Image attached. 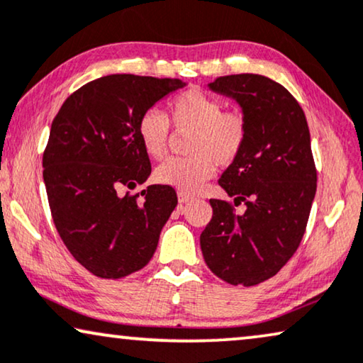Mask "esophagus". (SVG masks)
<instances>
[{
	"instance_id": "34e87169",
	"label": "esophagus",
	"mask_w": 363,
	"mask_h": 363,
	"mask_svg": "<svg viewBox=\"0 0 363 363\" xmlns=\"http://www.w3.org/2000/svg\"><path fill=\"white\" fill-rule=\"evenodd\" d=\"M177 197H179V202H181V203H187V202L192 201V197L189 196V194H184V192L177 194Z\"/></svg>"
}]
</instances>
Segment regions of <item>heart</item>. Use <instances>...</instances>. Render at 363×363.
<instances>
[{"label": "heart", "mask_w": 363, "mask_h": 363, "mask_svg": "<svg viewBox=\"0 0 363 363\" xmlns=\"http://www.w3.org/2000/svg\"><path fill=\"white\" fill-rule=\"evenodd\" d=\"M222 101L206 91L189 89L169 101L171 123L179 131H191L187 157H171L156 167L155 179L162 186L194 194L216 172L230 166L242 155L248 138V123L240 110H222ZM138 138L152 160H161L169 141V120L160 110L150 108L138 120Z\"/></svg>", "instance_id": "b5f03b06"}]
</instances>
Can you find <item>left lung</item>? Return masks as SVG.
Listing matches in <instances>:
<instances>
[{"instance_id": "8db88e82", "label": "left lung", "mask_w": 363, "mask_h": 363, "mask_svg": "<svg viewBox=\"0 0 363 363\" xmlns=\"http://www.w3.org/2000/svg\"><path fill=\"white\" fill-rule=\"evenodd\" d=\"M242 106L248 138L218 184L245 203L211 199L212 220L201 233L211 272L233 286L274 277L298 250L308 225L318 171L306 115L281 84L257 74L218 77L208 84Z\"/></svg>"}]
</instances>
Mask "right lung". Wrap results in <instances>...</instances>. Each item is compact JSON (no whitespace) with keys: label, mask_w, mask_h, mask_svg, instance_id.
I'll use <instances>...</instances> for the list:
<instances>
[{"label":"right lung","mask_w":363,"mask_h":363,"mask_svg":"<svg viewBox=\"0 0 363 363\" xmlns=\"http://www.w3.org/2000/svg\"><path fill=\"white\" fill-rule=\"evenodd\" d=\"M186 85L179 79L113 74L75 90L50 126L43 167L54 225L91 274L118 279L146 267L177 206L172 187L125 192L151 174L138 120Z\"/></svg>","instance_id":"right-lung-1"}]
</instances>
